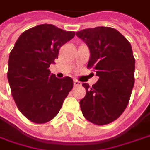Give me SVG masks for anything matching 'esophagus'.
I'll list each match as a JSON object with an SVG mask.
<instances>
[{"mask_svg":"<svg viewBox=\"0 0 150 150\" xmlns=\"http://www.w3.org/2000/svg\"><path fill=\"white\" fill-rule=\"evenodd\" d=\"M74 86H81V82H80V81H77V80H75V81H74Z\"/></svg>","mask_w":150,"mask_h":150,"instance_id":"34e87169","label":"esophagus"}]
</instances>
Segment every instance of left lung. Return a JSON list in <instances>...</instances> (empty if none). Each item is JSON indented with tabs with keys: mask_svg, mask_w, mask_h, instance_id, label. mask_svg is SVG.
Here are the masks:
<instances>
[{
	"mask_svg": "<svg viewBox=\"0 0 150 150\" xmlns=\"http://www.w3.org/2000/svg\"><path fill=\"white\" fill-rule=\"evenodd\" d=\"M76 35L90 50L87 68H93L99 77L92 87L82 84L86 93L80 101L81 110L93 124H109L124 112L134 86L132 46L119 31L110 27L86 29Z\"/></svg>",
	"mask_w": 150,
	"mask_h": 150,
	"instance_id": "1",
	"label": "left lung"
}]
</instances>
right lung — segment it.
<instances>
[{
  "instance_id": "right-lung-1",
  "label": "right lung",
  "mask_w": 150,
  "mask_h": 150,
  "mask_svg": "<svg viewBox=\"0 0 150 150\" xmlns=\"http://www.w3.org/2000/svg\"><path fill=\"white\" fill-rule=\"evenodd\" d=\"M75 33L52 24H40L23 32L10 52L7 79L15 103L32 122L52 120L73 88L70 77L51 74L50 64L57 58L59 48Z\"/></svg>"
}]
</instances>
